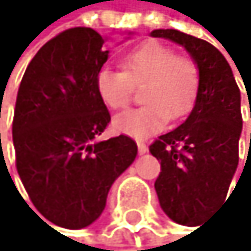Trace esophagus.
Returning a JSON list of instances; mask_svg holds the SVG:
<instances>
[{
	"instance_id": "1",
	"label": "esophagus",
	"mask_w": 251,
	"mask_h": 251,
	"mask_svg": "<svg viewBox=\"0 0 251 251\" xmlns=\"http://www.w3.org/2000/svg\"><path fill=\"white\" fill-rule=\"evenodd\" d=\"M138 152L139 154H146V152H148V146H146L144 143H138Z\"/></svg>"
}]
</instances>
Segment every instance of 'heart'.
<instances>
[{
    "mask_svg": "<svg viewBox=\"0 0 251 251\" xmlns=\"http://www.w3.org/2000/svg\"><path fill=\"white\" fill-rule=\"evenodd\" d=\"M123 70H105L97 74V92L113 110L125 108L133 97L134 86L146 84V105L126 110L113 120L117 131L144 139L160 131L167 118L180 120L193 107L200 87L195 61L178 56L172 47L149 40L128 51L122 60Z\"/></svg>",
    "mask_w": 251,
    "mask_h": 251,
    "instance_id": "b5f03b06",
    "label": "heart"
}]
</instances>
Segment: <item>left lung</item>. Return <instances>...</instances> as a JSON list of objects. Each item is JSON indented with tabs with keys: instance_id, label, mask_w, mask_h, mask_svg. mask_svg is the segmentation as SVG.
Returning a JSON list of instances; mask_svg holds the SVG:
<instances>
[{
	"instance_id": "1",
	"label": "left lung",
	"mask_w": 251,
	"mask_h": 251,
	"mask_svg": "<svg viewBox=\"0 0 251 251\" xmlns=\"http://www.w3.org/2000/svg\"><path fill=\"white\" fill-rule=\"evenodd\" d=\"M151 35L183 47L200 73L188 118L149 146L160 160L154 183L160 208L177 224L193 226L226 200L239 165L240 89L224 55L206 40L174 29Z\"/></svg>"
}]
</instances>
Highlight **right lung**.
<instances>
[{"instance_id": "1", "label": "right lung", "mask_w": 251, "mask_h": 251, "mask_svg": "<svg viewBox=\"0 0 251 251\" xmlns=\"http://www.w3.org/2000/svg\"><path fill=\"white\" fill-rule=\"evenodd\" d=\"M103 43L91 27L61 32L32 58L17 92V174L40 214L65 229L100 217L113 181L138 154L125 134L97 139L110 123L96 84L108 60Z\"/></svg>"}]
</instances>
